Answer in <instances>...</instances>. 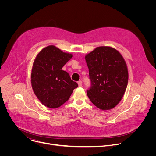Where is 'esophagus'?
<instances>
[{
  "label": "esophagus",
  "instance_id": "34e87169",
  "mask_svg": "<svg viewBox=\"0 0 156 156\" xmlns=\"http://www.w3.org/2000/svg\"><path fill=\"white\" fill-rule=\"evenodd\" d=\"M78 86H79V87L82 86V81H78Z\"/></svg>",
  "mask_w": 156,
  "mask_h": 156
}]
</instances>
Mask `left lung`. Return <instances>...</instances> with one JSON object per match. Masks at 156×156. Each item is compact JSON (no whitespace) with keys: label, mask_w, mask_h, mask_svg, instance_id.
Segmentation results:
<instances>
[{"label":"left lung","mask_w":156,"mask_h":156,"mask_svg":"<svg viewBox=\"0 0 156 156\" xmlns=\"http://www.w3.org/2000/svg\"><path fill=\"white\" fill-rule=\"evenodd\" d=\"M85 59L91 81L88 98L100 109L114 108L121 101L128 84L125 60L116 49L107 46L96 48Z\"/></svg>","instance_id":"8db88e82"}]
</instances>
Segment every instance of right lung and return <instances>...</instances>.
<instances>
[{"label": "right lung", "instance_id": "right-lung-1", "mask_svg": "<svg viewBox=\"0 0 156 156\" xmlns=\"http://www.w3.org/2000/svg\"><path fill=\"white\" fill-rule=\"evenodd\" d=\"M72 57L54 46L44 48L34 60L31 85L39 100L49 108H57L67 101L78 84L62 70Z\"/></svg>", "mask_w": 156, "mask_h": 156}]
</instances>
